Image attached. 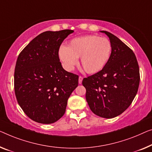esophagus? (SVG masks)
<instances>
[{
  "mask_svg": "<svg viewBox=\"0 0 152 152\" xmlns=\"http://www.w3.org/2000/svg\"><path fill=\"white\" fill-rule=\"evenodd\" d=\"M83 78L82 76H79V78H78V83H79V84L82 83V82H83Z\"/></svg>",
  "mask_w": 152,
  "mask_h": 152,
  "instance_id": "34e87169",
  "label": "esophagus"
}]
</instances>
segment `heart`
<instances>
[{
    "instance_id": "heart-1",
    "label": "heart",
    "mask_w": 152,
    "mask_h": 152,
    "mask_svg": "<svg viewBox=\"0 0 152 152\" xmlns=\"http://www.w3.org/2000/svg\"><path fill=\"white\" fill-rule=\"evenodd\" d=\"M111 50V43L107 38L89 35L70 40L67 46L59 48L58 54L67 71L74 69L78 58L80 57V64L85 72L94 74L100 72L107 64Z\"/></svg>"
}]
</instances>
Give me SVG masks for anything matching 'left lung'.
Listing matches in <instances>:
<instances>
[{
	"instance_id": "left-lung-1",
	"label": "left lung",
	"mask_w": 152,
	"mask_h": 152,
	"mask_svg": "<svg viewBox=\"0 0 152 152\" xmlns=\"http://www.w3.org/2000/svg\"><path fill=\"white\" fill-rule=\"evenodd\" d=\"M112 45L110 57L100 72L85 78L86 100L98 116L110 119L121 115L135 98L140 82L139 67L133 51L118 37L100 31Z\"/></svg>"
}]
</instances>
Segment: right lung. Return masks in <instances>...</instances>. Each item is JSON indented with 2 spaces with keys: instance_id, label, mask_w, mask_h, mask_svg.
I'll return each instance as SVG.
<instances>
[{
  "instance_id": "1",
  "label": "right lung",
  "mask_w": 152,
  "mask_h": 152,
  "mask_svg": "<svg viewBox=\"0 0 152 152\" xmlns=\"http://www.w3.org/2000/svg\"><path fill=\"white\" fill-rule=\"evenodd\" d=\"M74 31H45L22 50L14 72L18 102L29 118L50 124L65 114L67 99L78 87V76L63 68L58 49Z\"/></svg>"
}]
</instances>
